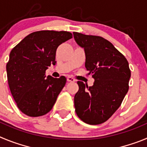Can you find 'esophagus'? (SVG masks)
<instances>
[{
  "mask_svg": "<svg viewBox=\"0 0 147 147\" xmlns=\"http://www.w3.org/2000/svg\"><path fill=\"white\" fill-rule=\"evenodd\" d=\"M67 82H75L76 80H75V79H74V78L72 77V76H67Z\"/></svg>",
  "mask_w": 147,
  "mask_h": 147,
  "instance_id": "esophagus-1",
  "label": "esophagus"
}]
</instances>
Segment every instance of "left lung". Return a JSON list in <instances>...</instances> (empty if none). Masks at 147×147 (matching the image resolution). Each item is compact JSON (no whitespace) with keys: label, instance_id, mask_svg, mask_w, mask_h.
<instances>
[{"label":"left lung","instance_id":"left-lung-1","mask_svg":"<svg viewBox=\"0 0 147 147\" xmlns=\"http://www.w3.org/2000/svg\"><path fill=\"white\" fill-rule=\"evenodd\" d=\"M76 43L84 49L85 67L94 79L93 86L77 82L74 96L76 115L88 124L108 120L120 107L129 90V63L108 40L98 36L74 32Z\"/></svg>","mask_w":147,"mask_h":147}]
</instances>
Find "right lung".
Returning <instances> with one entry per match:
<instances>
[{
	"instance_id": "1",
	"label": "right lung",
	"mask_w": 147,
	"mask_h": 147,
	"mask_svg": "<svg viewBox=\"0 0 147 147\" xmlns=\"http://www.w3.org/2000/svg\"><path fill=\"white\" fill-rule=\"evenodd\" d=\"M71 38L68 32L39 31L28 34L11 51L6 65L8 83L22 113L37 117L52 109L66 78L46 76L45 71L56 65L58 46Z\"/></svg>"
}]
</instances>
